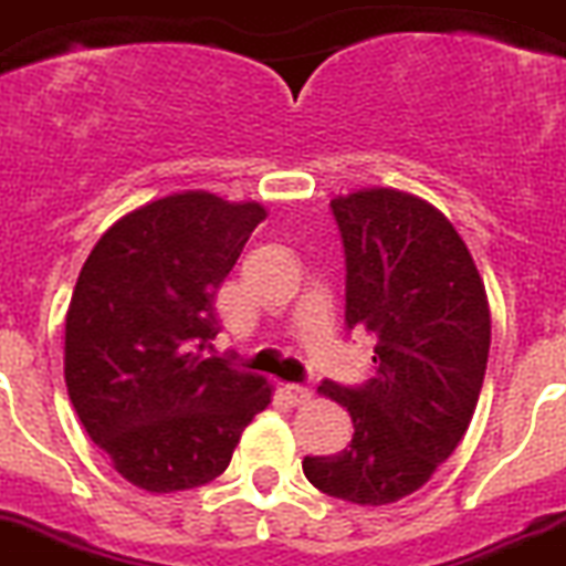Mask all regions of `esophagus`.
Listing matches in <instances>:
<instances>
[{
  "label": "esophagus",
  "instance_id": "esophagus-1",
  "mask_svg": "<svg viewBox=\"0 0 566 566\" xmlns=\"http://www.w3.org/2000/svg\"><path fill=\"white\" fill-rule=\"evenodd\" d=\"M284 392H287V399L293 405H307L313 399V390L304 385H284Z\"/></svg>",
  "mask_w": 566,
  "mask_h": 566
}]
</instances>
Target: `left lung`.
<instances>
[{"instance_id":"left-lung-1","label":"left lung","mask_w":566,"mask_h":566,"mask_svg":"<svg viewBox=\"0 0 566 566\" xmlns=\"http://www.w3.org/2000/svg\"><path fill=\"white\" fill-rule=\"evenodd\" d=\"M331 208L347 255L344 322L376 342V376L356 390L318 387L347 407L353 439L302 467L322 493L381 507L424 488L464 439L488 370L490 302L464 239L430 201L361 188Z\"/></svg>"}]
</instances>
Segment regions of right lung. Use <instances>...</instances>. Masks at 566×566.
Masks as SVG:
<instances>
[{"label": "right lung", "mask_w": 566, "mask_h": 566, "mask_svg": "<svg viewBox=\"0 0 566 566\" xmlns=\"http://www.w3.org/2000/svg\"><path fill=\"white\" fill-rule=\"evenodd\" d=\"M268 210L181 190L102 233L65 318V385L113 470L176 493L228 470L244 427L270 405L268 378L205 356L216 293Z\"/></svg>", "instance_id": "add662e5"}]
</instances>
